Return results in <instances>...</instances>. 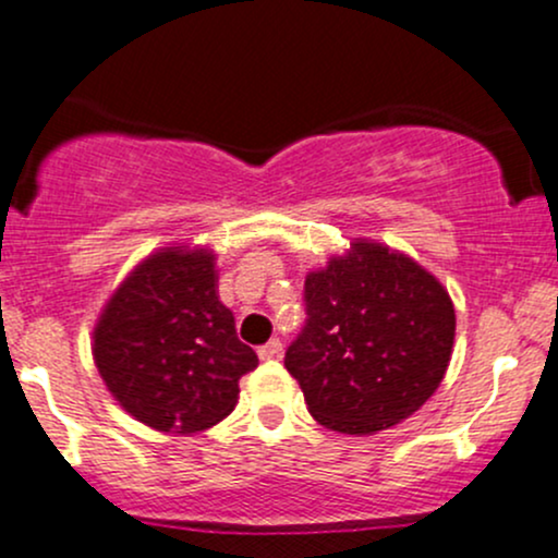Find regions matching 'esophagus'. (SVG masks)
Returning <instances> with one entry per match:
<instances>
[{
	"label": "esophagus",
	"mask_w": 558,
	"mask_h": 558,
	"mask_svg": "<svg viewBox=\"0 0 558 558\" xmlns=\"http://www.w3.org/2000/svg\"><path fill=\"white\" fill-rule=\"evenodd\" d=\"M283 354V344L278 339L267 341L265 347H259V360H278Z\"/></svg>",
	"instance_id": "esophagus-1"
}]
</instances>
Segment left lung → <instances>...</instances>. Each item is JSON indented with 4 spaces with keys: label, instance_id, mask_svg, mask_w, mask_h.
<instances>
[{
    "label": "left lung",
    "instance_id": "obj_1",
    "mask_svg": "<svg viewBox=\"0 0 558 558\" xmlns=\"http://www.w3.org/2000/svg\"><path fill=\"white\" fill-rule=\"evenodd\" d=\"M304 302L307 326L286 368L320 426L368 437L410 418L442 384L456 307L402 251L354 238L307 275Z\"/></svg>",
    "mask_w": 558,
    "mask_h": 558
}]
</instances>
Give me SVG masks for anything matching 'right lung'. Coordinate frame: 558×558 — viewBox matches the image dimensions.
<instances>
[{"label": "right lung", "instance_id": "obj_1", "mask_svg": "<svg viewBox=\"0 0 558 558\" xmlns=\"http://www.w3.org/2000/svg\"><path fill=\"white\" fill-rule=\"evenodd\" d=\"M217 254L153 251L121 280L92 330V357L113 400L167 434L204 432L235 408L238 381L259 365L219 302Z\"/></svg>", "mask_w": 558, "mask_h": 558}]
</instances>
